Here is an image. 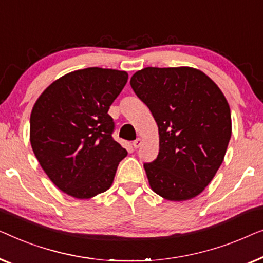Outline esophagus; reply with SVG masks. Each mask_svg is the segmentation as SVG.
I'll list each match as a JSON object with an SVG mask.
<instances>
[{"label":"esophagus","mask_w":263,"mask_h":263,"mask_svg":"<svg viewBox=\"0 0 263 263\" xmlns=\"http://www.w3.org/2000/svg\"><path fill=\"white\" fill-rule=\"evenodd\" d=\"M140 145H142V139H140V138L136 139L135 142H133V147H135V149H138Z\"/></svg>","instance_id":"34e87169"}]
</instances>
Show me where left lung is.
I'll return each instance as SVG.
<instances>
[{
  "instance_id": "1",
  "label": "left lung",
  "mask_w": 263,
  "mask_h": 263,
  "mask_svg": "<svg viewBox=\"0 0 263 263\" xmlns=\"http://www.w3.org/2000/svg\"><path fill=\"white\" fill-rule=\"evenodd\" d=\"M130 84L158 127V156L144 164L151 190L170 201L195 198L223 163L231 138L223 91L191 66H147L133 73Z\"/></svg>"
}]
</instances>
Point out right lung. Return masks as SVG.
Returning a JSON list of instances; mask_svg holds the SVG:
<instances>
[{
	"instance_id": "1",
	"label": "right lung",
	"mask_w": 263,
	"mask_h": 263,
	"mask_svg": "<svg viewBox=\"0 0 263 263\" xmlns=\"http://www.w3.org/2000/svg\"><path fill=\"white\" fill-rule=\"evenodd\" d=\"M126 71L87 68L59 77L33 106L29 140L39 164L65 194L90 199L112 186L127 151L112 138L108 109Z\"/></svg>"
}]
</instances>
